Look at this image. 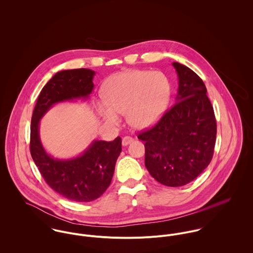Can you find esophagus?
I'll return each instance as SVG.
<instances>
[{"mask_svg":"<svg viewBox=\"0 0 253 253\" xmlns=\"http://www.w3.org/2000/svg\"><path fill=\"white\" fill-rule=\"evenodd\" d=\"M132 141H133V138H131L130 136H125L122 140V144L123 146H127V145L130 144Z\"/></svg>","mask_w":253,"mask_h":253,"instance_id":"esophagus-1","label":"esophagus"}]
</instances>
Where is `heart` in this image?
Listing matches in <instances>:
<instances>
[{
    "label": "heart",
    "instance_id": "obj_1",
    "mask_svg": "<svg viewBox=\"0 0 253 253\" xmlns=\"http://www.w3.org/2000/svg\"><path fill=\"white\" fill-rule=\"evenodd\" d=\"M104 94L96 111L107 123L117 125L119 115L126 114L130 126L144 128L158 122L167 109L170 84L163 73L132 70L116 76Z\"/></svg>",
    "mask_w": 253,
    "mask_h": 253
}]
</instances>
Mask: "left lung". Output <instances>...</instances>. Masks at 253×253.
I'll use <instances>...</instances> for the list:
<instances>
[{
	"label": "left lung",
	"instance_id": "left-lung-1",
	"mask_svg": "<svg viewBox=\"0 0 253 253\" xmlns=\"http://www.w3.org/2000/svg\"><path fill=\"white\" fill-rule=\"evenodd\" d=\"M172 66L178 77L175 103L138 138L145 142V167L152 177L166 186L180 187L210 165L216 121L203 80L178 62Z\"/></svg>",
	"mask_w": 253,
	"mask_h": 253
}]
</instances>
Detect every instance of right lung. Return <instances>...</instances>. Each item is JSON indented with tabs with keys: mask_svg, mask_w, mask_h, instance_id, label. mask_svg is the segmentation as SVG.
I'll return each instance as SVG.
<instances>
[{
	"mask_svg": "<svg viewBox=\"0 0 253 253\" xmlns=\"http://www.w3.org/2000/svg\"><path fill=\"white\" fill-rule=\"evenodd\" d=\"M94 75L84 68L56 73L42 87L31 120L30 152L42 176L56 193L77 203L94 201L107 190L122 152V139L93 140L77 157L55 159L42 144L40 121L57 103L87 99L94 87Z\"/></svg>",
	"mask_w": 253,
	"mask_h": 253,
	"instance_id": "1",
	"label": "right lung"
}]
</instances>
